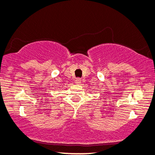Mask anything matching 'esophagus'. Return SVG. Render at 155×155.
Masks as SVG:
<instances>
[{"instance_id":"obj_1","label":"esophagus","mask_w":155,"mask_h":155,"mask_svg":"<svg viewBox=\"0 0 155 155\" xmlns=\"http://www.w3.org/2000/svg\"><path fill=\"white\" fill-rule=\"evenodd\" d=\"M81 79H79V78H77V79H75V83L76 84H81Z\"/></svg>"}]
</instances>
